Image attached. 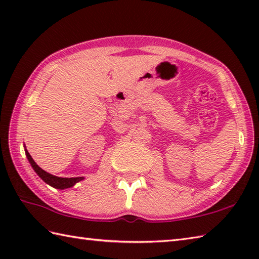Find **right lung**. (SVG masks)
Masks as SVG:
<instances>
[{"mask_svg": "<svg viewBox=\"0 0 259 259\" xmlns=\"http://www.w3.org/2000/svg\"><path fill=\"white\" fill-rule=\"evenodd\" d=\"M25 155L29 159V161L31 163L32 168L34 169V171L38 175V177H41V179L43 181H46L47 184H49L50 186L54 187V188H58V189H65V188H70V187L74 186L78 181L82 180L83 178L82 177H75V178H61V177H57V176H53L51 174H49L45 170H42L40 167L37 166V164L33 160L31 155L27 150H25Z\"/></svg>", "mask_w": 259, "mask_h": 259, "instance_id": "right-lung-1", "label": "right lung"}]
</instances>
